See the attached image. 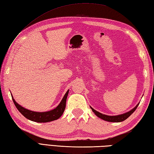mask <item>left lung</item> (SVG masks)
<instances>
[{"label":"left lung","mask_w":154,"mask_h":154,"mask_svg":"<svg viewBox=\"0 0 154 154\" xmlns=\"http://www.w3.org/2000/svg\"><path fill=\"white\" fill-rule=\"evenodd\" d=\"M139 103L137 104V105L132 109L131 110H130L129 112L124 113L122 114H120V115H116V116H108V115H105V114H103L100 112H99L98 111L95 110L94 109H93L92 107H91V109H92L93 112L95 114V115H97L98 117L100 118V119H103L105 121H108V122H122V121L125 120L126 119H127L131 114L134 112L136 110V109L138 107Z\"/></svg>","instance_id":"1"}]
</instances>
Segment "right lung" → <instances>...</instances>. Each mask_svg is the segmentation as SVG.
<instances>
[{
	"label": "right lung",
	"mask_w": 154,
	"mask_h": 154,
	"mask_svg": "<svg viewBox=\"0 0 154 154\" xmlns=\"http://www.w3.org/2000/svg\"><path fill=\"white\" fill-rule=\"evenodd\" d=\"M68 93L69 90L65 93L63 98L61 101V103L59 104V105L55 109L50 111H47V112H34V111H32L25 109V108L22 107L16 102L12 95V99L19 112L24 117L26 118L27 119L36 122H48L58 119L63 114L65 109V105H66V100Z\"/></svg>",
	"instance_id": "add662e5"
}]
</instances>
